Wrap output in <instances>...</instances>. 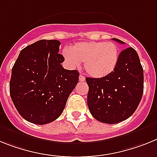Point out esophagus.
<instances>
[{
	"instance_id": "esophagus-1",
	"label": "esophagus",
	"mask_w": 157,
	"mask_h": 157,
	"mask_svg": "<svg viewBox=\"0 0 157 157\" xmlns=\"http://www.w3.org/2000/svg\"><path fill=\"white\" fill-rule=\"evenodd\" d=\"M79 78H80V81H84V80H85V77H84V76H83L82 74L80 75V77H79Z\"/></svg>"
}]
</instances>
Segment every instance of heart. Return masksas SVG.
Returning a JSON list of instances; mask_svg holds the SVG:
<instances>
[{"label": "heart", "instance_id": "obj_1", "mask_svg": "<svg viewBox=\"0 0 157 157\" xmlns=\"http://www.w3.org/2000/svg\"><path fill=\"white\" fill-rule=\"evenodd\" d=\"M65 61L72 67H79L82 62L87 73L94 78L111 74L118 61V46L112 42H83L63 50Z\"/></svg>", "mask_w": 157, "mask_h": 157}]
</instances>
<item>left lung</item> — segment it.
Listing matches in <instances>:
<instances>
[{
	"label": "left lung",
	"instance_id": "1",
	"mask_svg": "<svg viewBox=\"0 0 157 157\" xmlns=\"http://www.w3.org/2000/svg\"><path fill=\"white\" fill-rule=\"evenodd\" d=\"M121 44L124 42L113 39ZM90 113L103 123L115 124L135 112L142 98L144 74L139 56L133 47L123 50L116 67L102 78L86 77Z\"/></svg>",
	"mask_w": 157,
	"mask_h": 157
}]
</instances>
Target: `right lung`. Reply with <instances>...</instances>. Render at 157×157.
Listing matches in <instances>:
<instances>
[{"label":"right lung","mask_w":157,"mask_h":157,"mask_svg":"<svg viewBox=\"0 0 157 157\" xmlns=\"http://www.w3.org/2000/svg\"><path fill=\"white\" fill-rule=\"evenodd\" d=\"M58 40H39L26 46L16 59L9 92L19 114L25 120L44 125L62 114L79 80L77 70L62 65Z\"/></svg>","instance_id":"obj_1"}]
</instances>
